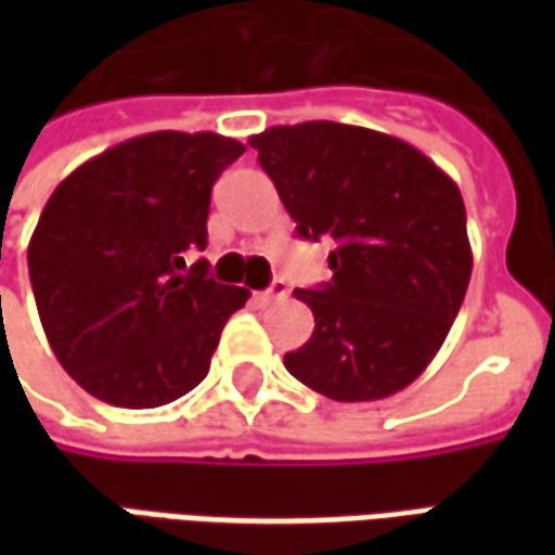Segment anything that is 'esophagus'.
<instances>
[{
	"instance_id": "1",
	"label": "esophagus",
	"mask_w": 555,
	"mask_h": 555,
	"mask_svg": "<svg viewBox=\"0 0 555 555\" xmlns=\"http://www.w3.org/2000/svg\"><path fill=\"white\" fill-rule=\"evenodd\" d=\"M285 297H288V285H285L282 279H276V282H273L270 288L258 294V300H261V302H279V300H285Z\"/></svg>"
}]
</instances>
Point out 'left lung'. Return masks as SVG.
Listing matches in <instances>:
<instances>
[{
    "mask_svg": "<svg viewBox=\"0 0 555 555\" xmlns=\"http://www.w3.org/2000/svg\"><path fill=\"white\" fill-rule=\"evenodd\" d=\"M306 241L333 237V279L294 297L314 333L285 353L300 384L333 401L401 392L437 357L464 302L473 249L457 183L408 142L338 121L249 139Z\"/></svg>",
    "mask_w": 555,
    "mask_h": 555,
    "instance_id": "8db88e82",
    "label": "left lung"
}]
</instances>
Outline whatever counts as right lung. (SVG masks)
<instances>
[{"label":"right lung","mask_w":555,"mask_h":555,"mask_svg":"<svg viewBox=\"0 0 555 555\" xmlns=\"http://www.w3.org/2000/svg\"><path fill=\"white\" fill-rule=\"evenodd\" d=\"M246 147L159 130L103 151L55 186L29 241L43 333L74 380L113 408H163L205 380L249 291L207 279L210 186Z\"/></svg>","instance_id":"right-lung-1"}]
</instances>
